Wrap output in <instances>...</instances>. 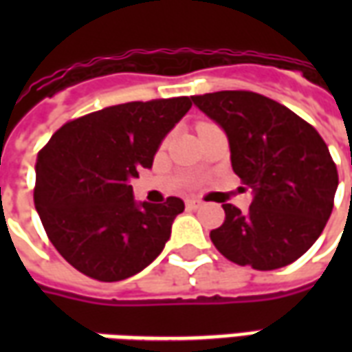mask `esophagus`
I'll list each match as a JSON object with an SVG mask.
<instances>
[{"label":"esophagus","mask_w":352,"mask_h":352,"mask_svg":"<svg viewBox=\"0 0 352 352\" xmlns=\"http://www.w3.org/2000/svg\"><path fill=\"white\" fill-rule=\"evenodd\" d=\"M186 207H188V209H198V207H201V201L194 198L186 199Z\"/></svg>","instance_id":"1"}]
</instances>
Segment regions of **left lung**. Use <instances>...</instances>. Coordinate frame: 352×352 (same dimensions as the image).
<instances>
[{
	"label": "left lung",
	"mask_w": 352,
	"mask_h": 352,
	"mask_svg": "<svg viewBox=\"0 0 352 352\" xmlns=\"http://www.w3.org/2000/svg\"><path fill=\"white\" fill-rule=\"evenodd\" d=\"M192 101L224 130L232 169L254 194L247 211L222 204L226 219L211 230V241L228 260L260 272L292 264L332 213L338 169L326 143L311 124L260 94L222 90Z\"/></svg>",
	"instance_id": "obj_1"
}]
</instances>
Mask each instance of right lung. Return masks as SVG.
Segmentation results:
<instances>
[{"mask_svg":"<svg viewBox=\"0 0 352 352\" xmlns=\"http://www.w3.org/2000/svg\"><path fill=\"white\" fill-rule=\"evenodd\" d=\"M192 107L190 98L130 101L67 122L35 164V209L69 264L105 283L143 272L164 251L184 201H135L131 179Z\"/></svg>","mask_w":352,"mask_h":352,"instance_id":"obj_1","label":"right lung"}]
</instances>
